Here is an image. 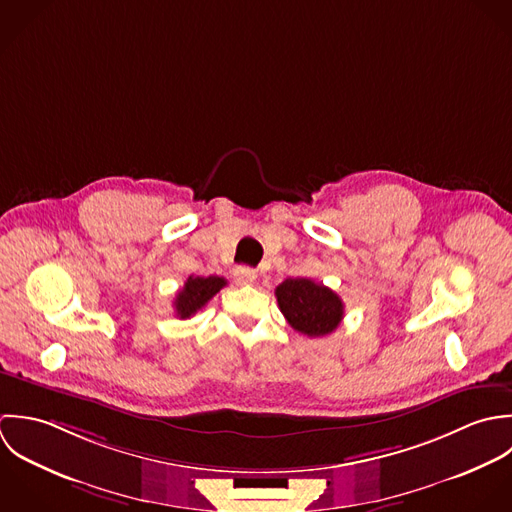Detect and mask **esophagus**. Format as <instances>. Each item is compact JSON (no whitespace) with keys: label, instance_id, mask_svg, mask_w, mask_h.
<instances>
[{"label":"esophagus","instance_id":"esophagus-1","mask_svg":"<svg viewBox=\"0 0 512 512\" xmlns=\"http://www.w3.org/2000/svg\"><path fill=\"white\" fill-rule=\"evenodd\" d=\"M233 279L237 285H253L257 279V273L251 267H235Z\"/></svg>","mask_w":512,"mask_h":512}]
</instances>
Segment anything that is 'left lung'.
I'll return each instance as SVG.
<instances>
[{
    "mask_svg": "<svg viewBox=\"0 0 512 512\" xmlns=\"http://www.w3.org/2000/svg\"><path fill=\"white\" fill-rule=\"evenodd\" d=\"M275 297L287 322L310 338L330 334L344 316L342 299L312 279H285L275 289Z\"/></svg>",
    "mask_w": 512,
    "mask_h": 512,
    "instance_id": "left-lung-1",
    "label": "left lung"
}]
</instances>
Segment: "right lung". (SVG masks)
<instances>
[{"label":"right lung","instance_id":"obj_1","mask_svg":"<svg viewBox=\"0 0 512 512\" xmlns=\"http://www.w3.org/2000/svg\"><path fill=\"white\" fill-rule=\"evenodd\" d=\"M225 287V279L221 277H190L184 283V289L176 295L174 308L180 318H190L200 308H204L209 299H213Z\"/></svg>","mask_w":512,"mask_h":512}]
</instances>
